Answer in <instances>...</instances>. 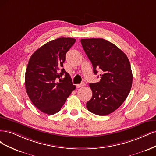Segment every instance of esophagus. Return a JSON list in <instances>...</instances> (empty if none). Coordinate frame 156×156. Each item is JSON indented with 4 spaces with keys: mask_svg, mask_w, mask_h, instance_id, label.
I'll return each mask as SVG.
<instances>
[{
    "mask_svg": "<svg viewBox=\"0 0 156 156\" xmlns=\"http://www.w3.org/2000/svg\"><path fill=\"white\" fill-rule=\"evenodd\" d=\"M83 85H85L84 83H80V84H76V87L77 88H80V87L83 86Z\"/></svg>",
    "mask_w": 156,
    "mask_h": 156,
    "instance_id": "obj_1",
    "label": "esophagus"
}]
</instances>
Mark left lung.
<instances>
[{
	"label": "left lung",
	"instance_id": "8db88e82",
	"mask_svg": "<svg viewBox=\"0 0 156 156\" xmlns=\"http://www.w3.org/2000/svg\"><path fill=\"white\" fill-rule=\"evenodd\" d=\"M81 43L91 62L94 74L100 69V80L89 83L93 96L86 104L91 113L104 116L119 108L132 88L133 75L128 57L116 45L101 38L82 39Z\"/></svg>",
	"mask_w": 156,
	"mask_h": 156
}]
</instances>
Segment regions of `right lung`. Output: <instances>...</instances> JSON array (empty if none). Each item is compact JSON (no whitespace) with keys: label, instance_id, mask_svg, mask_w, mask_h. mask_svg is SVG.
<instances>
[{"label":"right lung","instance_id":"obj_1","mask_svg":"<svg viewBox=\"0 0 156 156\" xmlns=\"http://www.w3.org/2000/svg\"><path fill=\"white\" fill-rule=\"evenodd\" d=\"M76 39L60 37L35 51L25 73V87L33 104L47 115L60 111L76 86L63 67L65 55Z\"/></svg>","mask_w":156,"mask_h":156}]
</instances>
